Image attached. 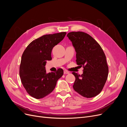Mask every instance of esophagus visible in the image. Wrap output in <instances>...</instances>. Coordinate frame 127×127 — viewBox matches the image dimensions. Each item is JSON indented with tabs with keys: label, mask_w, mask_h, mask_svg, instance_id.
Instances as JSON below:
<instances>
[{
	"label": "esophagus",
	"mask_w": 127,
	"mask_h": 127,
	"mask_svg": "<svg viewBox=\"0 0 127 127\" xmlns=\"http://www.w3.org/2000/svg\"><path fill=\"white\" fill-rule=\"evenodd\" d=\"M64 74H69V72H68L67 70H64Z\"/></svg>",
	"instance_id": "1"
}]
</instances>
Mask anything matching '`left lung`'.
<instances>
[{"mask_svg":"<svg viewBox=\"0 0 127 127\" xmlns=\"http://www.w3.org/2000/svg\"><path fill=\"white\" fill-rule=\"evenodd\" d=\"M67 36L76 52V63L84 68L83 74L73 72V88L84 97L91 98L100 93L107 78L109 68L106 57L99 44L89 34L72 32Z\"/></svg>","mask_w":127,"mask_h":127,"instance_id":"obj_1","label":"left lung"}]
</instances>
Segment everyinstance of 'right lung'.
Here are the masks:
<instances>
[{
  "label": "right lung",
  "instance_id": "add662e5",
  "mask_svg": "<svg viewBox=\"0 0 127 127\" xmlns=\"http://www.w3.org/2000/svg\"><path fill=\"white\" fill-rule=\"evenodd\" d=\"M66 32L47 34L33 40L23 53L20 67L22 83L28 94L40 99L50 94L57 80L64 74L63 69L47 73L45 64L51 60L53 48L62 41Z\"/></svg>",
  "mask_w": 127,
  "mask_h": 127
}]
</instances>
